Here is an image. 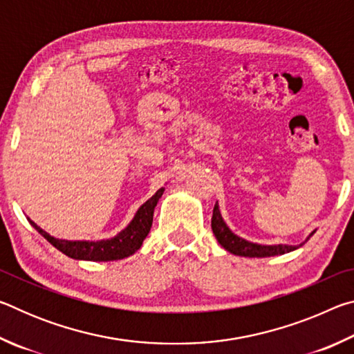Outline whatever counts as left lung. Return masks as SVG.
Masks as SVG:
<instances>
[{
    "label": "left lung",
    "mask_w": 354,
    "mask_h": 354,
    "mask_svg": "<svg viewBox=\"0 0 354 354\" xmlns=\"http://www.w3.org/2000/svg\"><path fill=\"white\" fill-rule=\"evenodd\" d=\"M212 231L215 234V239H217L218 243L223 247L225 250L230 251V253L236 254V256H243V257H270V256H279V254H286L290 253V251L297 250L304 245V242H308L315 231L310 232L308 236L306 241L299 245H261V243H253L245 241V239L239 237L234 234L227 225L225 223L223 217H221L218 205L214 206V212H212Z\"/></svg>",
    "instance_id": "8db88e82"
}]
</instances>
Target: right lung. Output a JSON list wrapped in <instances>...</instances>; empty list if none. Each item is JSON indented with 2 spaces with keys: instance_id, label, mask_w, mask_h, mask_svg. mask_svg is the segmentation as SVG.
Masks as SVG:
<instances>
[{
  "instance_id": "add662e5",
  "label": "right lung",
  "mask_w": 354,
  "mask_h": 354,
  "mask_svg": "<svg viewBox=\"0 0 354 354\" xmlns=\"http://www.w3.org/2000/svg\"><path fill=\"white\" fill-rule=\"evenodd\" d=\"M165 187H160L151 198L147 200L136 212L134 218L131 223L120 231L115 237L112 239H103V241L91 242V241H62V239H56L48 234L46 231L41 230L40 226L34 223L31 218V223L39 234L44 236L53 247L62 251L65 256L71 257V259L77 261H93V262H107V261H118L123 257H128L134 254L137 250L142 247L143 241L148 236L149 230L153 225V214L154 207L158 205L160 196H162Z\"/></svg>"
}]
</instances>
